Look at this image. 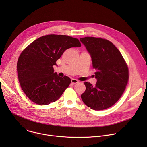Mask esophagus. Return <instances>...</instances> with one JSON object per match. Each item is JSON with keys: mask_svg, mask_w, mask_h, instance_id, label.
I'll use <instances>...</instances> for the list:
<instances>
[{"mask_svg": "<svg viewBox=\"0 0 147 147\" xmlns=\"http://www.w3.org/2000/svg\"><path fill=\"white\" fill-rule=\"evenodd\" d=\"M78 82L79 81L77 80H76V79H74V78H72L71 79V82L73 84H76V83H78Z\"/></svg>", "mask_w": 147, "mask_h": 147, "instance_id": "1", "label": "esophagus"}]
</instances>
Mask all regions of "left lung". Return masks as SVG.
<instances>
[{"label":"left lung","mask_w":147,"mask_h":147,"mask_svg":"<svg viewBox=\"0 0 147 147\" xmlns=\"http://www.w3.org/2000/svg\"><path fill=\"white\" fill-rule=\"evenodd\" d=\"M91 57L97 82H85L81 97L86 105L95 111L107 109L120 99L129 80V70L121 53L109 40L100 38H80Z\"/></svg>","instance_id":"1"}]
</instances>
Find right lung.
I'll list each match as a JSON object with an SVG mask.
<instances>
[{
  "label": "right lung",
  "instance_id": "add662e5",
  "mask_svg": "<svg viewBox=\"0 0 147 147\" xmlns=\"http://www.w3.org/2000/svg\"><path fill=\"white\" fill-rule=\"evenodd\" d=\"M78 39L62 35L41 36L30 44L18 59L21 87L34 103L46 105L57 100L69 86L70 78L59 77L53 66L67 49L80 47Z\"/></svg>",
  "mask_w": 147,
  "mask_h": 147
}]
</instances>
